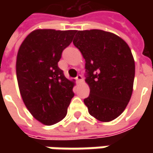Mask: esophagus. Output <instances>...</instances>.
<instances>
[{
  "label": "esophagus",
  "mask_w": 153,
  "mask_h": 153,
  "mask_svg": "<svg viewBox=\"0 0 153 153\" xmlns=\"http://www.w3.org/2000/svg\"><path fill=\"white\" fill-rule=\"evenodd\" d=\"M76 80L78 81V82H80V81H82V80H83V76H82L81 74H79V75L76 77Z\"/></svg>",
  "instance_id": "obj_1"
}]
</instances>
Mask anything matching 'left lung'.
<instances>
[{
    "label": "left lung",
    "instance_id": "1",
    "mask_svg": "<svg viewBox=\"0 0 153 153\" xmlns=\"http://www.w3.org/2000/svg\"><path fill=\"white\" fill-rule=\"evenodd\" d=\"M74 45L85 59L90 94L83 100L100 121H111L125 111L133 93L135 74L131 50L122 38L99 29L77 31Z\"/></svg>",
    "mask_w": 153,
    "mask_h": 153
}]
</instances>
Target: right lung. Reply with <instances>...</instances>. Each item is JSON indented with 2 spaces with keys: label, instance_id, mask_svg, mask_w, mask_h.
Returning a JSON list of instances; mask_svg holds the SVG:
<instances>
[{
  "label": "right lung",
  "instance_id": "right-lung-1",
  "mask_svg": "<svg viewBox=\"0 0 153 153\" xmlns=\"http://www.w3.org/2000/svg\"><path fill=\"white\" fill-rule=\"evenodd\" d=\"M76 30L37 29L26 37L16 60V76L24 103L46 125L62 120L74 95V82L58 67L61 54Z\"/></svg>",
  "mask_w": 153,
  "mask_h": 153
}]
</instances>
